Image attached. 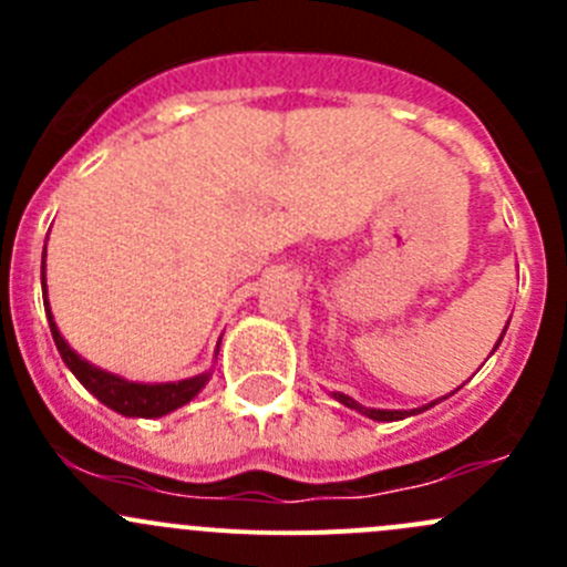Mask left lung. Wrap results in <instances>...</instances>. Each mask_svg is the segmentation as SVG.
<instances>
[{
    "label": "left lung",
    "instance_id": "1",
    "mask_svg": "<svg viewBox=\"0 0 567 567\" xmlns=\"http://www.w3.org/2000/svg\"><path fill=\"white\" fill-rule=\"evenodd\" d=\"M502 342V340H499ZM337 400H340V403H346V405H351V409H357V411H362L364 416H370V420H379V422H392V420H403V416H411V414H416V411H425V409H431V405H436L439 400H433L431 405H422V409H414V411H381V409H364V405H359L357 400H351L348 398V394H334Z\"/></svg>",
    "mask_w": 567,
    "mask_h": 567
}]
</instances>
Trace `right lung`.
Returning <instances> with one entry per match:
<instances>
[{"label": "right lung", "mask_w": 567, "mask_h": 567, "mask_svg": "<svg viewBox=\"0 0 567 567\" xmlns=\"http://www.w3.org/2000/svg\"><path fill=\"white\" fill-rule=\"evenodd\" d=\"M43 305L49 307V301H45V290H43ZM45 316H49L51 337H54V346L56 351H60L62 362L71 368V373L76 375V379L82 381V384L87 386L101 403L109 405V409L120 411V414L125 416H162L167 414V411H175L177 405L188 403L194 394L203 390L205 381H208L210 375V373L194 375V379L177 381V384H131V381L117 379V375L104 373V370L84 362V359L79 357L76 351H71V346L62 340V334L56 331L54 318H51L49 310H45Z\"/></svg>", "instance_id": "add662e5"}]
</instances>
